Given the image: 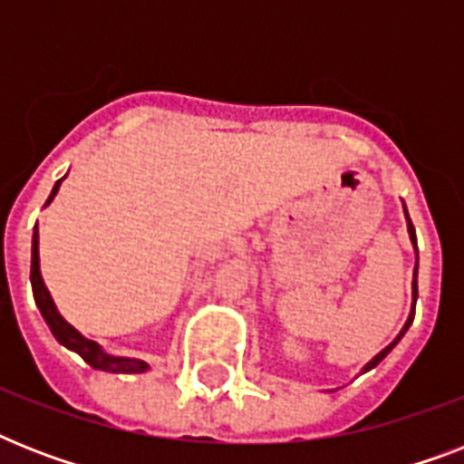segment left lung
<instances>
[{
	"mask_svg": "<svg viewBox=\"0 0 464 464\" xmlns=\"http://www.w3.org/2000/svg\"><path fill=\"white\" fill-rule=\"evenodd\" d=\"M404 218H407V231H410L411 246H414V253H417V267H414V282H411V313H410V317H407V323H404L402 330H400V334H397V337L392 339V342H390V344L385 346V349H382L381 353H375L373 359L368 361L366 366L361 368V373H366V371H371V368L378 366V363H381V361L385 359V356H388V353L392 352V349H395V344H397V342H400V339L404 337V332L410 330L411 320H414V305H417V269H419V250H417V233H414V226H411V218H410V214H407V207H404Z\"/></svg>",
	"mask_w": 464,
	"mask_h": 464,
	"instance_id": "left-lung-1",
	"label": "left lung"
}]
</instances>
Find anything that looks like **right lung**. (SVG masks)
<instances>
[{"instance_id":"obj_1","label":"right lung","mask_w":464,"mask_h":464,"mask_svg":"<svg viewBox=\"0 0 464 464\" xmlns=\"http://www.w3.org/2000/svg\"><path fill=\"white\" fill-rule=\"evenodd\" d=\"M67 178V175H64ZM62 178V180H64ZM62 180L54 182L53 192L47 197L45 207L54 199L57 189H60ZM31 286H33V298H35V305L40 308V315L45 317L47 327L54 334V339L60 342L62 346H67L72 352H76L82 356L91 368L96 371H108V373H144L149 371V363L141 359H127V356H112V353L103 352V346L93 342V339H86L82 332L72 327V324L60 315V310L54 308V301L50 296V291L45 289V282L40 276V255H38V226L33 228V247H31Z\"/></svg>"}]
</instances>
